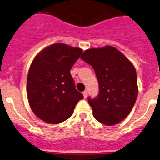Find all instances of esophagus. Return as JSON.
<instances>
[{"label": "esophagus", "instance_id": "1", "mask_svg": "<svg viewBox=\"0 0 160 160\" xmlns=\"http://www.w3.org/2000/svg\"><path fill=\"white\" fill-rule=\"evenodd\" d=\"M83 95H84V98H87V96H88V92H87V91H84Z\"/></svg>", "mask_w": 160, "mask_h": 160}]
</instances>
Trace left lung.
<instances>
[{
    "mask_svg": "<svg viewBox=\"0 0 160 160\" xmlns=\"http://www.w3.org/2000/svg\"><path fill=\"white\" fill-rule=\"evenodd\" d=\"M80 58L93 68L98 81V95L88 98L94 118L106 125L122 121L132 109L138 93L133 64L110 46L85 51Z\"/></svg>",
    "mask_w": 160,
    "mask_h": 160,
    "instance_id": "left-lung-1",
    "label": "left lung"
}]
</instances>
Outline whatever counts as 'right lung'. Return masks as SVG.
I'll return each mask as SVG.
<instances>
[{
    "mask_svg": "<svg viewBox=\"0 0 160 160\" xmlns=\"http://www.w3.org/2000/svg\"><path fill=\"white\" fill-rule=\"evenodd\" d=\"M81 53L80 48L58 43L47 47L33 60L27 79V96L32 111L45 122L58 124L68 119L84 98L70 74Z\"/></svg>",
    "mask_w": 160,
    "mask_h": 160,
    "instance_id": "add662e5",
    "label": "right lung"
}]
</instances>
